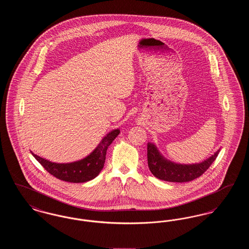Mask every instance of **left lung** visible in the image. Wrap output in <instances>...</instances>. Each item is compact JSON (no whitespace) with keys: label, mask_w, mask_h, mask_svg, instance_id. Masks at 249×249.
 Here are the masks:
<instances>
[{"label":"left lung","mask_w":249,"mask_h":249,"mask_svg":"<svg viewBox=\"0 0 249 249\" xmlns=\"http://www.w3.org/2000/svg\"><path fill=\"white\" fill-rule=\"evenodd\" d=\"M219 149L200 163L180 164L167 160L152 142L147 143V163L152 175L168 182H189L201 177L214 161Z\"/></svg>","instance_id":"1"}]
</instances>
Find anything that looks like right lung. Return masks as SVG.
Wrapping results in <instances>:
<instances>
[{
	"label": "right lung",
	"instance_id": "obj_1",
	"mask_svg": "<svg viewBox=\"0 0 249 249\" xmlns=\"http://www.w3.org/2000/svg\"><path fill=\"white\" fill-rule=\"evenodd\" d=\"M119 129L108 132L90 154L73 162H52L31 152L37 161L55 178L71 183H84L94 179L103 170L106 162L107 148L119 135Z\"/></svg>",
	"mask_w": 249,
	"mask_h": 249
}]
</instances>
